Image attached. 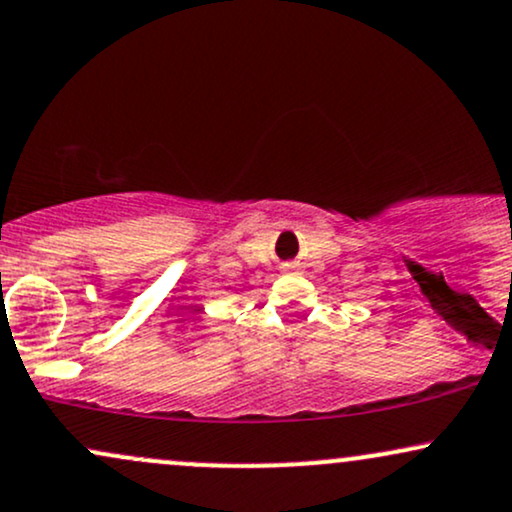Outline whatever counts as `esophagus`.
<instances>
[{
	"label": "esophagus",
	"mask_w": 512,
	"mask_h": 512,
	"mask_svg": "<svg viewBox=\"0 0 512 512\" xmlns=\"http://www.w3.org/2000/svg\"><path fill=\"white\" fill-rule=\"evenodd\" d=\"M284 269H286V272H296V269H298V264L289 262V264H284Z\"/></svg>",
	"instance_id": "34e87169"
}]
</instances>
